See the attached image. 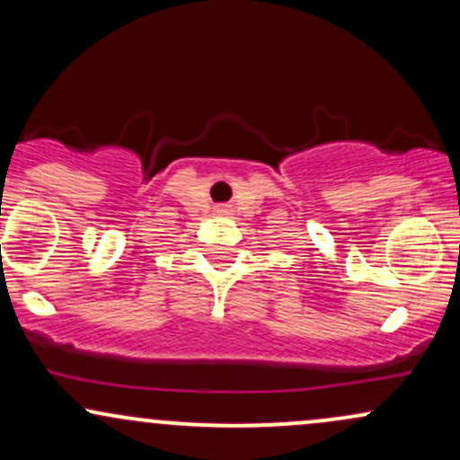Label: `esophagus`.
I'll return each mask as SVG.
<instances>
[{"label":"esophagus","mask_w":460,"mask_h":460,"mask_svg":"<svg viewBox=\"0 0 460 460\" xmlns=\"http://www.w3.org/2000/svg\"><path fill=\"white\" fill-rule=\"evenodd\" d=\"M220 212H225V209H220Z\"/></svg>","instance_id":"34e87169"}]
</instances>
